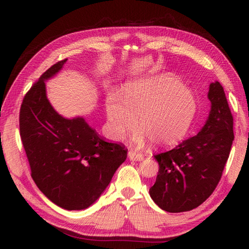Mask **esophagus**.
Wrapping results in <instances>:
<instances>
[{"mask_svg": "<svg viewBox=\"0 0 249 249\" xmlns=\"http://www.w3.org/2000/svg\"><path fill=\"white\" fill-rule=\"evenodd\" d=\"M128 157L133 160H143L144 156L142 155L141 153H138L136 151H129L128 152Z\"/></svg>", "mask_w": 249, "mask_h": 249, "instance_id": "34e87169", "label": "esophagus"}]
</instances>
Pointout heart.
Wrapping results in <instances>:
<instances>
[{
	"mask_svg": "<svg viewBox=\"0 0 249 249\" xmlns=\"http://www.w3.org/2000/svg\"><path fill=\"white\" fill-rule=\"evenodd\" d=\"M123 102L114 94L106 99L109 134L123 140L139 126L135 140L146 139L158 147H171L181 142L192 125L197 103L194 94L178 79L155 76L131 83L125 89Z\"/></svg>",
	"mask_w": 249,
	"mask_h": 249,
	"instance_id": "1",
	"label": "heart"
}]
</instances>
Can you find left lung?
<instances>
[{"instance_id":"8db88e82","label":"left lung","mask_w":249,"mask_h":249,"mask_svg":"<svg viewBox=\"0 0 249 249\" xmlns=\"http://www.w3.org/2000/svg\"><path fill=\"white\" fill-rule=\"evenodd\" d=\"M208 96L212 107L198 135L154 154L160 170L150 195L169 213L187 212L202 204L218 185L229 158L233 116L219 82L210 84Z\"/></svg>"}]
</instances>
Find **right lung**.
<instances>
[{"instance_id":"add662e5","label":"right lung","mask_w":249,"mask_h":249,"mask_svg":"<svg viewBox=\"0 0 249 249\" xmlns=\"http://www.w3.org/2000/svg\"><path fill=\"white\" fill-rule=\"evenodd\" d=\"M66 61L52 65L25 94L19 126L37 187L52 202L71 211L87 209L99 198L125 161L127 149L100 137L84 119H64L51 107L45 80Z\"/></svg>"}]
</instances>
